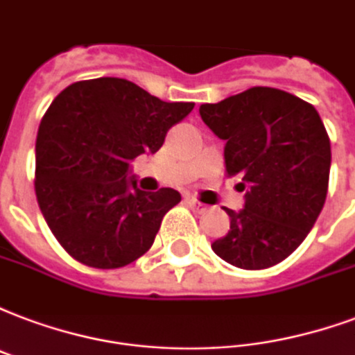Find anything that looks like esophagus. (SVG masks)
Segmentation results:
<instances>
[{"label": "esophagus", "instance_id": "1", "mask_svg": "<svg viewBox=\"0 0 355 355\" xmlns=\"http://www.w3.org/2000/svg\"><path fill=\"white\" fill-rule=\"evenodd\" d=\"M187 204H189V207H191V209L196 213H206L207 209H209L206 204H202V202H198L196 198H187Z\"/></svg>", "mask_w": 355, "mask_h": 355}]
</instances>
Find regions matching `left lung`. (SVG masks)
<instances>
[{
    "label": "left lung",
    "mask_w": 355,
    "mask_h": 355,
    "mask_svg": "<svg viewBox=\"0 0 355 355\" xmlns=\"http://www.w3.org/2000/svg\"><path fill=\"white\" fill-rule=\"evenodd\" d=\"M204 123L226 140V174L241 175L245 209L211 249L241 269H266L288 258L326 202L331 144L313 105L275 87H250L202 105Z\"/></svg>",
    "instance_id": "left-lung-1"
}]
</instances>
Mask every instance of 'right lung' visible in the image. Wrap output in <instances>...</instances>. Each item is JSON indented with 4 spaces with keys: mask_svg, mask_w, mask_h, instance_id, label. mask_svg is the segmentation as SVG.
<instances>
[{
    "mask_svg": "<svg viewBox=\"0 0 355 355\" xmlns=\"http://www.w3.org/2000/svg\"><path fill=\"white\" fill-rule=\"evenodd\" d=\"M194 103H164L123 78L74 82L42 116L35 194L48 228L80 263L123 268L146 254L181 194L144 193L130 161L155 153Z\"/></svg>",
    "mask_w": 355,
    "mask_h": 355,
    "instance_id": "right-lung-1",
    "label": "right lung"
}]
</instances>
